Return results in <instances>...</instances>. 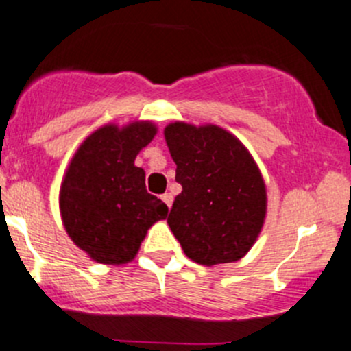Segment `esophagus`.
<instances>
[{"label":"esophagus","mask_w":351,"mask_h":351,"mask_svg":"<svg viewBox=\"0 0 351 351\" xmlns=\"http://www.w3.org/2000/svg\"><path fill=\"white\" fill-rule=\"evenodd\" d=\"M161 200L166 204V206L171 207V204H173V195H171V193H162Z\"/></svg>","instance_id":"34e87169"}]
</instances>
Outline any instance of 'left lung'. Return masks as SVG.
Wrapping results in <instances>:
<instances>
[{"instance_id": "obj_1", "label": "left lung", "mask_w": 351, "mask_h": 351, "mask_svg": "<svg viewBox=\"0 0 351 351\" xmlns=\"http://www.w3.org/2000/svg\"><path fill=\"white\" fill-rule=\"evenodd\" d=\"M182 193L168 216L186 257L202 266L243 257L266 217V186L238 138L216 125L165 128Z\"/></svg>"}]
</instances>
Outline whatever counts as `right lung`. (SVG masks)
<instances>
[{
	"label": "right lung",
	"mask_w": 351,
	"mask_h": 351,
	"mask_svg": "<svg viewBox=\"0 0 351 351\" xmlns=\"http://www.w3.org/2000/svg\"><path fill=\"white\" fill-rule=\"evenodd\" d=\"M154 135L149 121L106 125L85 138L68 166L61 217L73 243L96 262H130L149 228L168 214V206L147 193L144 169L134 165Z\"/></svg>",
	"instance_id": "1"
}]
</instances>
